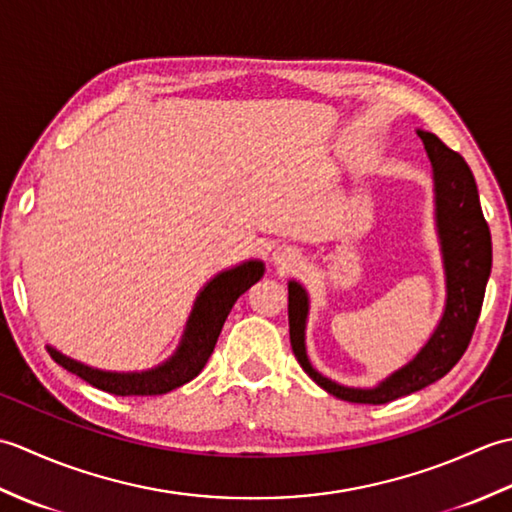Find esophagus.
<instances>
[{
	"label": "esophagus",
	"mask_w": 512,
	"mask_h": 512,
	"mask_svg": "<svg viewBox=\"0 0 512 512\" xmlns=\"http://www.w3.org/2000/svg\"><path fill=\"white\" fill-rule=\"evenodd\" d=\"M297 259H299L297 248L286 246V244L277 246V248H275V253H273V262H275V266H281V268H288V266H292V264H297Z\"/></svg>",
	"instance_id": "obj_1"
}]
</instances>
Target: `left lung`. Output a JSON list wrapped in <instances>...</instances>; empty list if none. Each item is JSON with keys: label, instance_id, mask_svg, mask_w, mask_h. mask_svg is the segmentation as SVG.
Segmentation results:
<instances>
[{"label": "left lung", "instance_id": "1", "mask_svg": "<svg viewBox=\"0 0 512 512\" xmlns=\"http://www.w3.org/2000/svg\"><path fill=\"white\" fill-rule=\"evenodd\" d=\"M433 167V193H436V226L442 246L444 275H447V301L444 312L422 350L407 365L396 369L376 387H345L319 374L306 354V321L310 310L308 292L299 281H288V323L290 345L299 365L314 383L328 394L361 405H385L400 396L413 394L449 374L471 343L475 323L480 319L486 281L491 277L493 244L484 220L480 195L473 173L458 151L442 140L418 129Z\"/></svg>", "mask_w": 512, "mask_h": 512}]
</instances>
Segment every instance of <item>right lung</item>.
<instances>
[{
    "mask_svg": "<svg viewBox=\"0 0 512 512\" xmlns=\"http://www.w3.org/2000/svg\"><path fill=\"white\" fill-rule=\"evenodd\" d=\"M262 277L264 264L259 262V259H250V262H244L231 270H224L220 275H215L209 284L200 290L198 299L193 303V310L189 314L187 328H184L176 354L167 358L162 365L147 369V372H103V369H94L90 365L74 361V358L61 354L50 345L48 352L63 369H68V372L83 378L85 383H90L92 387L107 391V394H167V391L189 383V380H193L202 372V367L213 354V347L217 343V336L222 332V325L228 317V312L235 306V301Z\"/></svg>",
    "mask_w": 512,
    "mask_h": 512,
    "instance_id": "right-lung-1",
    "label": "right lung"
}]
</instances>
